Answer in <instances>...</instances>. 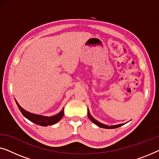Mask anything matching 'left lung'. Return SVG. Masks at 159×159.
I'll return each instance as SVG.
<instances>
[{
    "mask_svg": "<svg viewBox=\"0 0 159 159\" xmlns=\"http://www.w3.org/2000/svg\"><path fill=\"white\" fill-rule=\"evenodd\" d=\"M88 117L89 119H90L91 121H93V123L95 124V125L98 126L100 127H102V128H105V129H114V128H117V127H121V126H122L124 124H121V125H114V126H108V125H103V124H101L100 123L99 121H98L97 120H95V119L93 118V117L91 116L90 112H89V110H88Z\"/></svg>",
    "mask_w": 159,
    "mask_h": 159,
    "instance_id": "8db88e82",
    "label": "left lung"
}]
</instances>
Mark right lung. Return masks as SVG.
Masks as SVG:
<instances>
[{
    "label": "right lung",
    "instance_id": "1",
    "mask_svg": "<svg viewBox=\"0 0 159 159\" xmlns=\"http://www.w3.org/2000/svg\"><path fill=\"white\" fill-rule=\"evenodd\" d=\"M16 103L17 104V106H18L19 108V110H20V111L21 112V114L24 115V116H25L27 119H29V120L32 121V122H34V124H37V125L40 126H44V127H45V126L48 125H53L56 122H58V121H60L61 119L62 118L63 116H64V109H63L60 113H58V114L51 117L31 114V113L28 112L25 109H23V108L19 105V103H17L16 101Z\"/></svg>",
    "mask_w": 159,
    "mask_h": 159
}]
</instances>
